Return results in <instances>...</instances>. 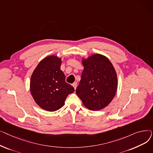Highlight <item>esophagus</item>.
<instances>
[{
  "label": "esophagus",
  "mask_w": 153,
  "mask_h": 153,
  "mask_svg": "<svg viewBox=\"0 0 153 153\" xmlns=\"http://www.w3.org/2000/svg\"><path fill=\"white\" fill-rule=\"evenodd\" d=\"M72 86H73V87H74V89L76 90V88H77V82L73 83V84H72Z\"/></svg>",
  "instance_id": "1"
}]
</instances>
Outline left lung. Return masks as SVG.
<instances>
[{"label":"left lung","instance_id":"1","mask_svg":"<svg viewBox=\"0 0 153 153\" xmlns=\"http://www.w3.org/2000/svg\"><path fill=\"white\" fill-rule=\"evenodd\" d=\"M82 64L84 68L76 94L88 109L101 110L108 105L115 95V70L109 59L99 54L83 59Z\"/></svg>","mask_w":153,"mask_h":153}]
</instances>
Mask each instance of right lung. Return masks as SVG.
I'll return each instance as SVG.
<instances>
[{"mask_svg":"<svg viewBox=\"0 0 153 153\" xmlns=\"http://www.w3.org/2000/svg\"><path fill=\"white\" fill-rule=\"evenodd\" d=\"M61 64L57 56H48L38 64L31 77V94L38 105L46 111L61 108L68 95L74 92V87L66 82Z\"/></svg>","mask_w":153,"mask_h":153,"instance_id":"right-lung-1","label":"right lung"}]
</instances>
